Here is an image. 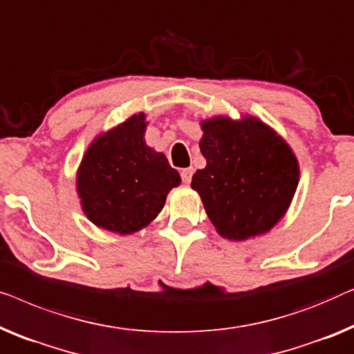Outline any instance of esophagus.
Segmentation results:
<instances>
[{"label":"esophagus","instance_id":"1","mask_svg":"<svg viewBox=\"0 0 354 354\" xmlns=\"http://www.w3.org/2000/svg\"><path fill=\"white\" fill-rule=\"evenodd\" d=\"M192 175H194V170H192V168H184V170L181 171V178H183V183H186V184H189V183H191V179H192Z\"/></svg>","mask_w":354,"mask_h":354}]
</instances>
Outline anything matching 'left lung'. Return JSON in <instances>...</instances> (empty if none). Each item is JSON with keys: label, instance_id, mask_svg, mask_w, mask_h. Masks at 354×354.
Masks as SVG:
<instances>
[{"label": "left lung", "instance_id": "1", "mask_svg": "<svg viewBox=\"0 0 354 354\" xmlns=\"http://www.w3.org/2000/svg\"><path fill=\"white\" fill-rule=\"evenodd\" d=\"M198 142L207 165L192 176L216 232L247 241L271 231L290 207L300 167L286 139L260 118L202 120Z\"/></svg>", "mask_w": 354, "mask_h": 354}]
</instances>
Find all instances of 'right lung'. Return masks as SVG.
<instances>
[{
	"label": "right lung",
	"instance_id": "add662e5",
	"mask_svg": "<svg viewBox=\"0 0 354 354\" xmlns=\"http://www.w3.org/2000/svg\"><path fill=\"white\" fill-rule=\"evenodd\" d=\"M146 113L97 134L77 170L80 205L94 226L128 236L156 220L181 176L146 144Z\"/></svg>",
	"mask_w": 354,
	"mask_h": 354
}]
</instances>
